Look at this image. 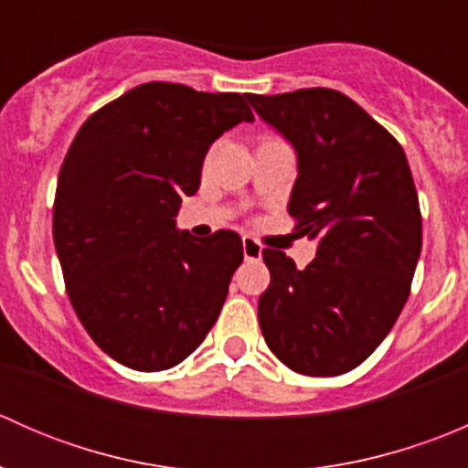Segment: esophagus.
<instances>
[{
  "label": "esophagus",
  "instance_id": "esophagus-1",
  "mask_svg": "<svg viewBox=\"0 0 468 468\" xmlns=\"http://www.w3.org/2000/svg\"><path fill=\"white\" fill-rule=\"evenodd\" d=\"M242 249L247 261H261L262 258V247L253 238H242Z\"/></svg>",
  "mask_w": 468,
  "mask_h": 468
}]
</instances>
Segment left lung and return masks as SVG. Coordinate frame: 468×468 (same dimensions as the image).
Wrapping results in <instances>:
<instances>
[{
    "label": "left lung",
    "mask_w": 468,
    "mask_h": 468,
    "mask_svg": "<svg viewBox=\"0 0 468 468\" xmlns=\"http://www.w3.org/2000/svg\"><path fill=\"white\" fill-rule=\"evenodd\" d=\"M296 151L290 215L317 239L296 269L264 249L271 273L258 322L273 356L303 376H339L378 348L410 296L421 253V210L403 146L346 94L305 88L247 94Z\"/></svg>",
    "instance_id": "obj_1"
}]
</instances>
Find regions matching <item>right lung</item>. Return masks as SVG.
Returning <instances> with one entry per match:
<instances>
[{
  "label": "right lung",
  "instance_id": "add662e5",
  "mask_svg": "<svg viewBox=\"0 0 468 468\" xmlns=\"http://www.w3.org/2000/svg\"><path fill=\"white\" fill-rule=\"evenodd\" d=\"M239 122H253L242 94L151 81L92 112L68 149L54 199L65 287L94 344L129 369L176 367L219 317L242 239L192 238L174 217Z\"/></svg>",
  "mask_w": 468,
  "mask_h": 468
}]
</instances>
